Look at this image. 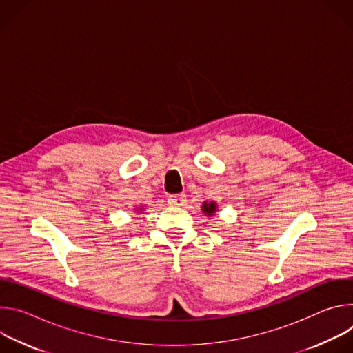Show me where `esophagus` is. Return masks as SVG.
<instances>
[{
    "instance_id": "esophagus-1",
    "label": "esophagus",
    "mask_w": 353,
    "mask_h": 353,
    "mask_svg": "<svg viewBox=\"0 0 353 353\" xmlns=\"http://www.w3.org/2000/svg\"><path fill=\"white\" fill-rule=\"evenodd\" d=\"M187 201L185 194H172L168 196V203L174 207H183Z\"/></svg>"
}]
</instances>
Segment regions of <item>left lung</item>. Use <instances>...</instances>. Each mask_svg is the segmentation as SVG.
Segmentation results:
<instances>
[{
    "label": "left lung",
    "instance_id": "8db88e82",
    "mask_svg": "<svg viewBox=\"0 0 353 353\" xmlns=\"http://www.w3.org/2000/svg\"><path fill=\"white\" fill-rule=\"evenodd\" d=\"M203 210H204V212H205V214H208V215H212V214L216 211V204H215V203H210V204L204 203V205H203Z\"/></svg>",
    "mask_w": 353,
    "mask_h": 353
}]
</instances>
